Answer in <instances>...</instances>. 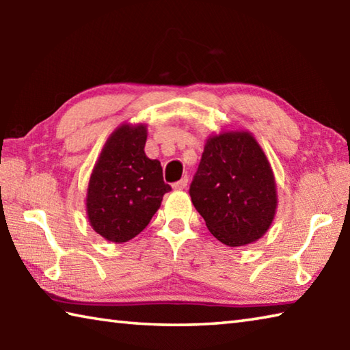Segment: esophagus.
Wrapping results in <instances>:
<instances>
[{
	"instance_id": "34e87169",
	"label": "esophagus",
	"mask_w": 350,
	"mask_h": 350,
	"mask_svg": "<svg viewBox=\"0 0 350 350\" xmlns=\"http://www.w3.org/2000/svg\"><path fill=\"white\" fill-rule=\"evenodd\" d=\"M188 185V177H182L179 182L173 183V189H185Z\"/></svg>"
}]
</instances>
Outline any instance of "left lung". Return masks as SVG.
Masks as SVG:
<instances>
[{
	"mask_svg": "<svg viewBox=\"0 0 350 350\" xmlns=\"http://www.w3.org/2000/svg\"><path fill=\"white\" fill-rule=\"evenodd\" d=\"M206 228L228 247H242L267 233L278 206L273 170L248 131H222L205 142L189 187Z\"/></svg>",
	"mask_w": 350,
	"mask_h": 350,
	"instance_id": "1",
	"label": "left lung"
}]
</instances>
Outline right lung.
<instances>
[{"label":"right lung","instance_id":"add662e5","mask_svg":"<svg viewBox=\"0 0 350 350\" xmlns=\"http://www.w3.org/2000/svg\"><path fill=\"white\" fill-rule=\"evenodd\" d=\"M146 135L144 123H122L106 140L88 183L91 227L116 244L135 238L171 189L163 182L161 162L146 157Z\"/></svg>","mask_w":350,"mask_h":350}]
</instances>
